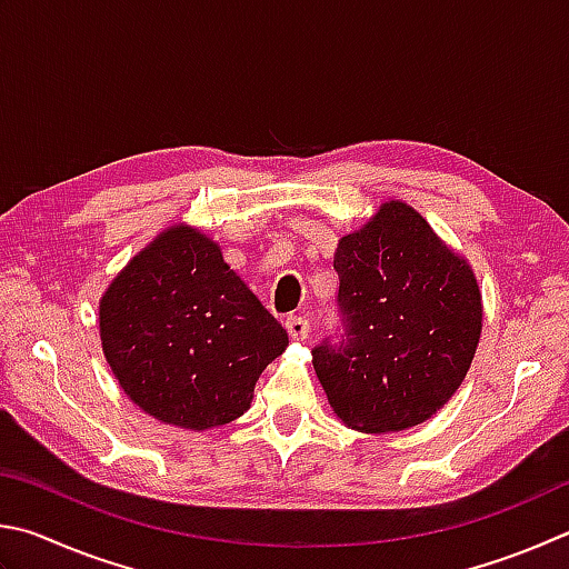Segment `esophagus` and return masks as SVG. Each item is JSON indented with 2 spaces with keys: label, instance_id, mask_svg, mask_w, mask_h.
<instances>
[{
  "label": "esophagus",
  "instance_id": "esophagus-1",
  "mask_svg": "<svg viewBox=\"0 0 569 569\" xmlns=\"http://www.w3.org/2000/svg\"><path fill=\"white\" fill-rule=\"evenodd\" d=\"M286 330L291 340H306L308 338V320L303 316L286 318Z\"/></svg>",
  "mask_w": 569,
  "mask_h": 569
}]
</instances>
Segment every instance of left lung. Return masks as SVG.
Returning <instances> with one entry per match:
<instances>
[{
  "label": "left lung",
  "instance_id": "1",
  "mask_svg": "<svg viewBox=\"0 0 569 569\" xmlns=\"http://www.w3.org/2000/svg\"><path fill=\"white\" fill-rule=\"evenodd\" d=\"M333 268L348 343L313 350L330 408L360 432L420 426L456 396L480 343L472 266L412 206L388 199L338 241Z\"/></svg>",
  "mask_w": 569,
  "mask_h": 569
}]
</instances>
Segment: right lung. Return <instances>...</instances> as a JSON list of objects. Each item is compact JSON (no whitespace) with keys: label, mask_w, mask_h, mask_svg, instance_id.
Listing matches in <instances>:
<instances>
[{"label":"right lung","mask_w":569,"mask_h":569,"mask_svg":"<svg viewBox=\"0 0 569 569\" xmlns=\"http://www.w3.org/2000/svg\"><path fill=\"white\" fill-rule=\"evenodd\" d=\"M99 336L133 406L196 432L241 418L288 346L221 246L189 223L163 229L121 268L99 301Z\"/></svg>","instance_id":"add662e5"}]
</instances>
